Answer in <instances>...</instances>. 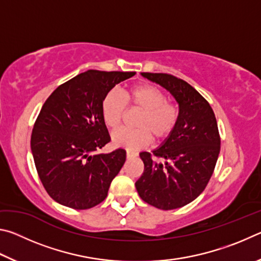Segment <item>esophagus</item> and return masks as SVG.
Here are the masks:
<instances>
[{
    "label": "esophagus",
    "mask_w": 261,
    "mask_h": 261,
    "mask_svg": "<svg viewBox=\"0 0 261 261\" xmlns=\"http://www.w3.org/2000/svg\"><path fill=\"white\" fill-rule=\"evenodd\" d=\"M137 156V153L131 152V151H126V158L127 159H134Z\"/></svg>",
    "instance_id": "1"
}]
</instances>
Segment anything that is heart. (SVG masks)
<instances>
[{
    "label": "heart",
    "instance_id": "heart-1",
    "mask_svg": "<svg viewBox=\"0 0 261 261\" xmlns=\"http://www.w3.org/2000/svg\"><path fill=\"white\" fill-rule=\"evenodd\" d=\"M124 97L131 107L143 110L137 121L138 129H120L113 134V144L130 151L146 147L151 136L155 140L167 138L178 122L177 106L167 101L163 92L153 85L140 84L130 87ZM123 96L116 91H109L101 103L103 122L110 129H116L122 123L126 104Z\"/></svg>",
    "mask_w": 261,
    "mask_h": 261
}]
</instances>
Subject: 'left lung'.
I'll return each instance as SVG.
<instances>
[{"label":"left lung","instance_id":"1","mask_svg":"<svg viewBox=\"0 0 261 261\" xmlns=\"http://www.w3.org/2000/svg\"><path fill=\"white\" fill-rule=\"evenodd\" d=\"M169 92L178 103L173 132L152 154L141 152L144 173L136 182L139 197L159 210L169 211L193 201L204 191L220 153V136L213 109L199 92L168 73L141 72ZM164 159L156 163L151 158Z\"/></svg>","mask_w":261,"mask_h":261}]
</instances>
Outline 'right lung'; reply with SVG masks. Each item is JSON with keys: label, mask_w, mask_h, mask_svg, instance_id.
I'll return each instance as SVG.
<instances>
[{"label": "right lung", "mask_w": 261, "mask_h": 261, "mask_svg": "<svg viewBox=\"0 0 261 261\" xmlns=\"http://www.w3.org/2000/svg\"><path fill=\"white\" fill-rule=\"evenodd\" d=\"M135 74L87 70L62 84L43 103L31 151L42 185L56 202L87 210L106 199L126 152L94 154L110 141L101 103L116 84Z\"/></svg>", "instance_id": "right-lung-1"}]
</instances>
